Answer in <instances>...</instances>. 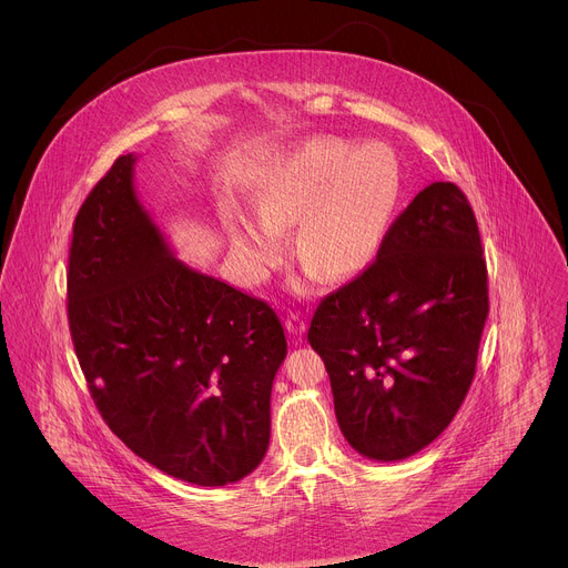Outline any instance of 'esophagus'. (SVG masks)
<instances>
[{
    "mask_svg": "<svg viewBox=\"0 0 568 568\" xmlns=\"http://www.w3.org/2000/svg\"><path fill=\"white\" fill-rule=\"evenodd\" d=\"M305 328H307V323H305V316H303L301 312H290V314H287V318H285V331H287L294 339H301L303 333H305Z\"/></svg>",
    "mask_w": 568,
    "mask_h": 568,
    "instance_id": "esophagus-1",
    "label": "esophagus"
}]
</instances>
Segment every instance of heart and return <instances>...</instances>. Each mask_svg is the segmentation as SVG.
<instances>
[{"mask_svg":"<svg viewBox=\"0 0 568 568\" xmlns=\"http://www.w3.org/2000/svg\"><path fill=\"white\" fill-rule=\"evenodd\" d=\"M399 195L395 156L382 143L353 150L339 139H310L283 154L258 193L261 217L233 215V250L254 278L285 258L294 226L298 263L333 278L362 272L379 252Z\"/></svg>","mask_w":568,"mask_h":568,"instance_id":"1","label":"heart"}]
</instances>
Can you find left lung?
I'll return each instance as SVG.
<instances>
[{"instance_id":"left-lung-1","label":"left lung","mask_w":568,"mask_h":568,"mask_svg":"<svg viewBox=\"0 0 568 568\" xmlns=\"http://www.w3.org/2000/svg\"><path fill=\"white\" fill-rule=\"evenodd\" d=\"M490 312L488 267L465 193L420 191L377 258L314 310L307 342L331 375L344 438L373 460L436 440L469 390Z\"/></svg>"}]
</instances>
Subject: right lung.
<instances>
[{
  "instance_id": "1",
  "label": "right lung",
  "mask_w": 568,
  "mask_h": 568,
  "mask_svg": "<svg viewBox=\"0 0 568 568\" xmlns=\"http://www.w3.org/2000/svg\"><path fill=\"white\" fill-rule=\"evenodd\" d=\"M119 156L73 222L67 316L108 427L143 460L206 485L252 474L287 342L276 312L178 261Z\"/></svg>"
}]
</instances>
